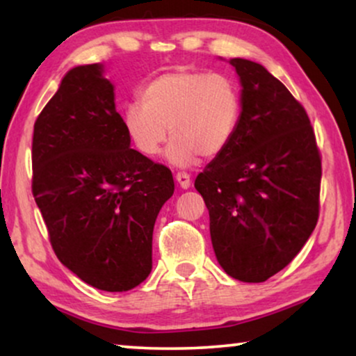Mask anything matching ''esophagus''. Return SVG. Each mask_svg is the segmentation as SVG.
<instances>
[{
  "mask_svg": "<svg viewBox=\"0 0 356 356\" xmlns=\"http://www.w3.org/2000/svg\"><path fill=\"white\" fill-rule=\"evenodd\" d=\"M175 179H177V183L179 184V188L181 189H188L189 186H191V177H189L188 173H177L175 175Z\"/></svg>",
  "mask_w": 356,
  "mask_h": 356,
  "instance_id": "34e87169",
  "label": "esophagus"
}]
</instances>
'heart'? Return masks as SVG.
<instances>
[{
	"label": "heart",
	"mask_w": 356,
	"mask_h": 356,
	"mask_svg": "<svg viewBox=\"0 0 356 356\" xmlns=\"http://www.w3.org/2000/svg\"><path fill=\"white\" fill-rule=\"evenodd\" d=\"M241 97L225 74L177 67L160 72L140 89V104L124 106L123 126L134 147L155 157L173 136L167 160L191 167L202 157H217L235 138Z\"/></svg>",
	"instance_id": "b5f03b06"
}]
</instances>
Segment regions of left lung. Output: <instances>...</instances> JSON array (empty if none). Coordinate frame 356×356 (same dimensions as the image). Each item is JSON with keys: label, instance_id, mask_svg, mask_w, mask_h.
<instances>
[{"label": "left lung", "instance_id": "left-lung-1", "mask_svg": "<svg viewBox=\"0 0 356 356\" xmlns=\"http://www.w3.org/2000/svg\"><path fill=\"white\" fill-rule=\"evenodd\" d=\"M228 63L241 86L240 123L194 186L207 206L218 264L233 279L257 284L308 241L323 172L308 115L289 89L259 63Z\"/></svg>", "mask_w": 356, "mask_h": 356}]
</instances>
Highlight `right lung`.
Masks as SVG:
<instances>
[{"label": "right lung", "instance_id": "add662e5", "mask_svg": "<svg viewBox=\"0 0 356 356\" xmlns=\"http://www.w3.org/2000/svg\"><path fill=\"white\" fill-rule=\"evenodd\" d=\"M105 66H76L33 126L32 191L61 264L128 291L152 270V233L172 172L131 149Z\"/></svg>", "mask_w": 356, "mask_h": 356}]
</instances>
